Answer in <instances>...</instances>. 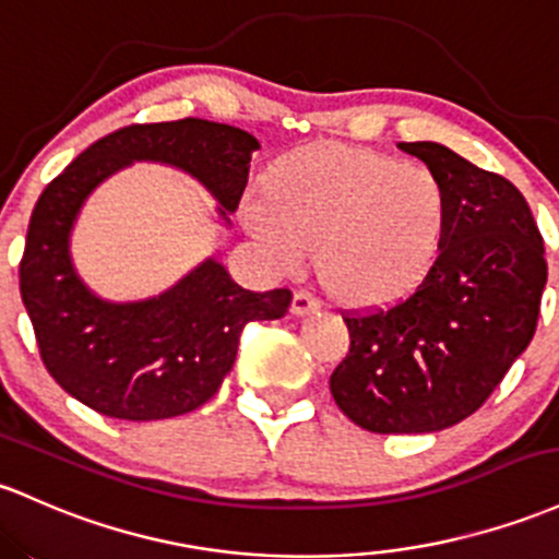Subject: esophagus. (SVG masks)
<instances>
[{
  "label": "esophagus",
  "mask_w": 559,
  "mask_h": 559,
  "mask_svg": "<svg viewBox=\"0 0 559 559\" xmlns=\"http://www.w3.org/2000/svg\"><path fill=\"white\" fill-rule=\"evenodd\" d=\"M321 310V299L312 297L308 292H294L292 299V312L294 316H308V312Z\"/></svg>",
  "instance_id": "34e87169"
}]
</instances>
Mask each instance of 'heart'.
Segmentation results:
<instances>
[{
	"instance_id": "1",
	"label": "heart",
	"mask_w": 559,
	"mask_h": 559,
	"mask_svg": "<svg viewBox=\"0 0 559 559\" xmlns=\"http://www.w3.org/2000/svg\"><path fill=\"white\" fill-rule=\"evenodd\" d=\"M449 217L438 171L340 143L275 164L265 206L243 214L278 265L297 267L316 247L323 289L347 308H390L419 292L443 254Z\"/></svg>"
}]
</instances>
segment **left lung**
<instances>
[{"mask_svg": "<svg viewBox=\"0 0 559 559\" xmlns=\"http://www.w3.org/2000/svg\"><path fill=\"white\" fill-rule=\"evenodd\" d=\"M443 177V254L388 310L342 312L349 353L329 379L349 421L379 435L438 432L488 401L531 345L547 286L544 238L507 177L440 143H401Z\"/></svg>", "mask_w": 559, "mask_h": 559, "instance_id": "8db88e82", "label": "left lung"}]
</instances>
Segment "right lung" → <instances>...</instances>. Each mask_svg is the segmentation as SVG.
Masks as SVG:
<instances>
[{"label": "right lung", "mask_w": 559, "mask_h": 559, "mask_svg": "<svg viewBox=\"0 0 559 559\" xmlns=\"http://www.w3.org/2000/svg\"><path fill=\"white\" fill-rule=\"evenodd\" d=\"M257 148L249 132L206 119L130 124L92 143L41 190L21 260V297L41 360L69 395L110 419L188 414L219 390L243 326L286 316L289 289H241L214 260L145 302H103L82 284L69 254L84 199L116 169L171 164L210 190L228 219Z\"/></svg>", "instance_id": "1"}]
</instances>
